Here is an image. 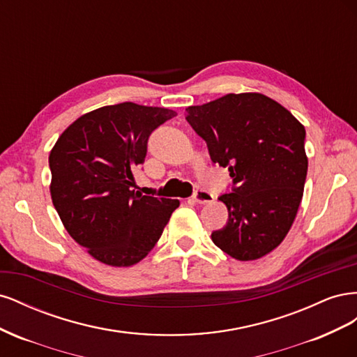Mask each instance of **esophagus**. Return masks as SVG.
Listing matches in <instances>:
<instances>
[{"label": "esophagus", "instance_id": "obj_1", "mask_svg": "<svg viewBox=\"0 0 357 357\" xmlns=\"http://www.w3.org/2000/svg\"><path fill=\"white\" fill-rule=\"evenodd\" d=\"M192 199L197 204H208L214 199V197H213V193L207 189H198L195 193H193Z\"/></svg>", "mask_w": 357, "mask_h": 357}]
</instances>
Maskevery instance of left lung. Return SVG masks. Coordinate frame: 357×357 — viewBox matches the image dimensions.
<instances>
[{"instance_id":"left-lung-1","label":"left lung","mask_w":357,"mask_h":357,"mask_svg":"<svg viewBox=\"0 0 357 357\" xmlns=\"http://www.w3.org/2000/svg\"><path fill=\"white\" fill-rule=\"evenodd\" d=\"M214 164L228 167L234 188L219 199L229 219L213 243L236 261L273 252L291 228L308 169L305 128L282 104L257 92L228 93L186 109Z\"/></svg>"}]
</instances>
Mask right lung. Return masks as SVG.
<instances>
[{
    "label": "right lung",
    "instance_id": "obj_1",
    "mask_svg": "<svg viewBox=\"0 0 357 357\" xmlns=\"http://www.w3.org/2000/svg\"><path fill=\"white\" fill-rule=\"evenodd\" d=\"M177 113L121 102L86 113L49 155L52 202L73 240L110 266H131L152 250L178 199L132 190L147 139Z\"/></svg>",
    "mask_w": 357,
    "mask_h": 357
}]
</instances>
